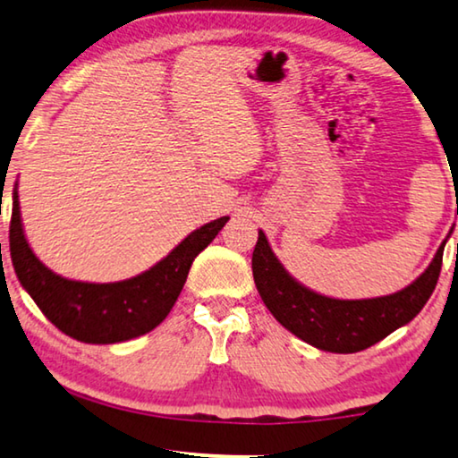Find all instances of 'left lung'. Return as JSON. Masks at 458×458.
<instances>
[{
	"label": "left lung",
	"instance_id": "obj_1",
	"mask_svg": "<svg viewBox=\"0 0 458 458\" xmlns=\"http://www.w3.org/2000/svg\"><path fill=\"white\" fill-rule=\"evenodd\" d=\"M445 243L416 283L378 299L340 301L309 291L288 276L262 231L251 256V270L259 297L288 332L319 350L352 354L375 346L421 311L438 283Z\"/></svg>",
	"mask_w": 458,
	"mask_h": 458
}]
</instances>
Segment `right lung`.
Segmentation results:
<instances>
[{
	"label": "right lung",
	"mask_w": 458,
	"mask_h": 458,
	"mask_svg": "<svg viewBox=\"0 0 458 458\" xmlns=\"http://www.w3.org/2000/svg\"><path fill=\"white\" fill-rule=\"evenodd\" d=\"M229 216L210 221L190 233L170 256L135 278L110 284L67 280L47 268L28 248L20 221L18 194L13 192L10 221L12 264L20 284L37 302L45 318L73 340L116 344L139 337L172 311L186 283L194 258L213 242Z\"/></svg>",
	"instance_id": "obj_1"
}]
</instances>
